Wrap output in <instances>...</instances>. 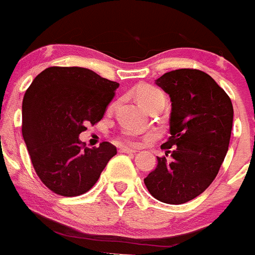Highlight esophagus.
<instances>
[{
  "mask_svg": "<svg viewBox=\"0 0 255 255\" xmlns=\"http://www.w3.org/2000/svg\"><path fill=\"white\" fill-rule=\"evenodd\" d=\"M119 152L120 153H135L136 150L132 149V148H129V147H120Z\"/></svg>",
  "mask_w": 255,
  "mask_h": 255,
  "instance_id": "obj_1",
  "label": "esophagus"
}]
</instances>
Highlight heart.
Listing matches in <instances>:
<instances>
[{"label": "heart", "instance_id": "1", "mask_svg": "<svg viewBox=\"0 0 255 255\" xmlns=\"http://www.w3.org/2000/svg\"><path fill=\"white\" fill-rule=\"evenodd\" d=\"M135 98L139 102V105L143 106L144 108H149L150 106L155 105V103L164 101V94L162 93L161 89L153 87L149 84H141L135 88ZM120 140L123 143L129 144H138L139 136L138 134H135L132 131H125L121 134Z\"/></svg>", "mask_w": 255, "mask_h": 255}]
</instances>
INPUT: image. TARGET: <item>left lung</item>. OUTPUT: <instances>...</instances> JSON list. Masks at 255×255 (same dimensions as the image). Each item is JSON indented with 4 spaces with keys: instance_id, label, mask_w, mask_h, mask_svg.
I'll list each match as a JSON object with an SVG mask.
<instances>
[{
    "instance_id": "obj_1",
    "label": "left lung",
    "mask_w": 255,
    "mask_h": 255,
    "mask_svg": "<svg viewBox=\"0 0 255 255\" xmlns=\"http://www.w3.org/2000/svg\"><path fill=\"white\" fill-rule=\"evenodd\" d=\"M171 98L170 134L162 149L171 159L144 179L150 194L167 204L200 195L216 179L229 149L234 108L230 97L208 74L179 69L155 80Z\"/></svg>"
}]
</instances>
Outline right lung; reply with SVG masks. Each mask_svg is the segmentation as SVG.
I'll return each mask as SVG.
<instances>
[{
	"mask_svg": "<svg viewBox=\"0 0 255 255\" xmlns=\"http://www.w3.org/2000/svg\"><path fill=\"white\" fill-rule=\"evenodd\" d=\"M119 83L84 67L52 66L35 76L22 100V138L38 177L53 193L78 197L100 179L116 147L87 148L85 125L101 121Z\"/></svg>",
	"mask_w": 255,
	"mask_h": 255,
	"instance_id": "right-lung-1",
	"label": "right lung"
}]
</instances>
